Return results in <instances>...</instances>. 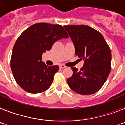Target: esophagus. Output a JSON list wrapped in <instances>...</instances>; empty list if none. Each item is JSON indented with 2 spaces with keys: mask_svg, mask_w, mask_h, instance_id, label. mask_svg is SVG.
<instances>
[{
  "mask_svg": "<svg viewBox=\"0 0 125 125\" xmlns=\"http://www.w3.org/2000/svg\"><path fill=\"white\" fill-rule=\"evenodd\" d=\"M66 68V66H65L64 64L59 65V68H60V69H63V68Z\"/></svg>",
  "mask_w": 125,
  "mask_h": 125,
  "instance_id": "1",
  "label": "esophagus"
}]
</instances>
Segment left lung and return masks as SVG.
I'll use <instances>...</instances> for the list:
<instances>
[{"label": "left lung", "mask_w": 125, "mask_h": 125, "mask_svg": "<svg viewBox=\"0 0 125 125\" xmlns=\"http://www.w3.org/2000/svg\"><path fill=\"white\" fill-rule=\"evenodd\" d=\"M75 47V54L84 60L80 70L71 68L72 76L67 79L74 92L89 95L99 91L111 71L110 47L100 32L84 25H64Z\"/></svg>", "instance_id": "obj_1"}]
</instances>
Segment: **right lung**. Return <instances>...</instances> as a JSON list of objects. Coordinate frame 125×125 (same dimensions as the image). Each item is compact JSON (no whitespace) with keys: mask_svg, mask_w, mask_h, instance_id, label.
Here are the masks:
<instances>
[{"mask_svg":"<svg viewBox=\"0 0 125 125\" xmlns=\"http://www.w3.org/2000/svg\"><path fill=\"white\" fill-rule=\"evenodd\" d=\"M69 37L63 27L37 23L25 29L18 37L12 53L11 69L17 83L30 93H39L51 86L59 66H48L42 55L56 41Z\"/></svg>","mask_w":125,"mask_h":125,"instance_id":"1","label":"right lung"}]
</instances>
